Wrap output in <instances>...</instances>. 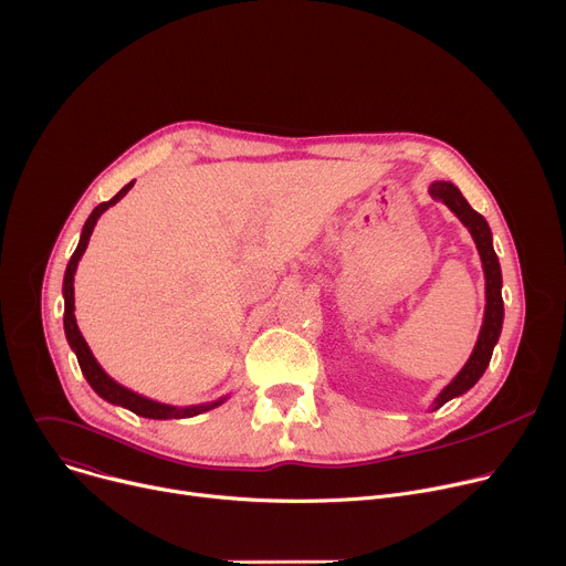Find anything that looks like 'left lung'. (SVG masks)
<instances>
[{
  "label": "left lung",
  "mask_w": 566,
  "mask_h": 566,
  "mask_svg": "<svg viewBox=\"0 0 566 566\" xmlns=\"http://www.w3.org/2000/svg\"><path fill=\"white\" fill-rule=\"evenodd\" d=\"M429 193L433 200L444 202L451 213H455V218L469 229L475 249L480 253L482 260V269H484V295H486V304H484V319H482V328L478 335V342L473 346V353L469 355L467 364L460 368V373L455 378L438 394V398L431 405V411L440 409L442 405H447L449 400L467 394L471 387H475V382L482 378L493 348L500 339L502 333V319H504V302H502V271H500V262L493 249V235L491 229L486 224V220L471 209V205L464 200V196L460 193V188L451 181H433L429 186Z\"/></svg>",
  "instance_id": "8db88e82"
}]
</instances>
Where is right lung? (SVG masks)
Listing matches in <instances>:
<instances>
[{"label":"right lung","instance_id":"right-lung-1","mask_svg":"<svg viewBox=\"0 0 566 566\" xmlns=\"http://www.w3.org/2000/svg\"><path fill=\"white\" fill-rule=\"evenodd\" d=\"M135 181L126 184L122 191L111 198L108 202H102L99 207L93 209V213L88 216L84 229H82V235H80V244L73 253V258L69 260V266H66V273H64V286H62V293H64V333H66V339H69V346L73 348V353L77 355V361H80V368L84 373L86 382L91 385V389L106 402L115 405V407H124L128 411H133L135 416H142V418H148V420H181V418H196L200 413H207L220 405L227 402V398H220V400H213V402H207V405H193V407H170V405H164V402H155V400H148L126 387H122L119 382H115L111 375L99 366V361L95 359L93 350L88 348L80 326H77V319H75V289H73V282H75V271H77V264L88 247V240L93 235V229L99 220V216L111 209L113 205H117L128 191L130 186Z\"/></svg>","mask_w":566,"mask_h":566}]
</instances>
